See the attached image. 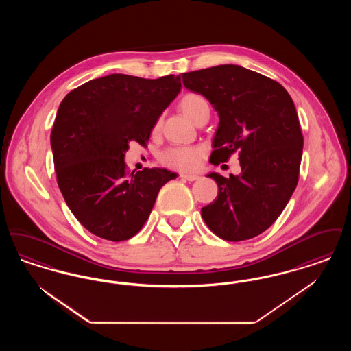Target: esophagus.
Listing matches in <instances>:
<instances>
[{
	"mask_svg": "<svg viewBox=\"0 0 351 351\" xmlns=\"http://www.w3.org/2000/svg\"><path fill=\"white\" fill-rule=\"evenodd\" d=\"M180 178L184 179V180H188V182L199 180V176H197V175H180Z\"/></svg>",
	"mask_w": 351,
	"mask_h": 351,
	"instance_id": "obj_1",
	"label": "esophagus"
}]
</instances>
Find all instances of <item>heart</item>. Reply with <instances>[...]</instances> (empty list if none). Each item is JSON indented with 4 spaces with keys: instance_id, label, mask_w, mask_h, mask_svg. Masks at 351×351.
<instances>
[{
    "instance_id": "1",
    "label": "heart",
    "mask_w": 351,
    "mask_h": 351,
    "mask_svg": "<svg viewBox=\"0 0 351 351\" xmlns=\"http://www.w3.org/2000/svg\"><path fill=\"white\" fill-rule=\"evenodd\" d=\"M182 112L195 123L206 112H209V105L206 100L197 93L185 95L179 104ZM160 126L158 121L154 130L156 132ZM204 156V150L196 146H172L168 147L159 155L162 165L166 167L178 169L182 172H191L199 167L201 159Z\"/></svg>"
}]
</instances>
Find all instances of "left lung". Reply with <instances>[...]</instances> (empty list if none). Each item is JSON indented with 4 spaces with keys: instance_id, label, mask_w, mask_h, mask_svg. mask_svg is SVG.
<instances>
[{
    "instance_id": "8db88e82",
    "label": "left lung",
    "mask_w": 351,
    "mask_h": 351,
    "mask_svg": "<svg viewBox=\"0 0 351 351\" xmlns=\"http://www.w3.org/2000/svg\"><path fill=\"white\" fill-rule=\"evenodd\" d=\"M182 79L219 117L209 162L218 166L238 152L241 166L230 178L208 175L218 195L201 216L225 241L254 238L280 216L299 182L304 138L295 104L278 82L241 66L205 68Z\"/></svg>"
}]
</instances>
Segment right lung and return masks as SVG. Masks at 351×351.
<instances>
[{"label": "right lung", "instance_id": "right-lung-1", "mask_svg": "<svg viewBox=\"0 0 351 351\" xmlns=\"http://www.w3.org/2000/svg\"><path fill=\"white\" fill-rule=\"evenodd\" d=\"M182 89L180 76L142 79L113 73L71 90L51 132L59 189L84 228L119 242L138 233L160 188L178 175L165 168L130 172V142L146 145L158 118Z\"/></svg>", "mask_w": 351, "mask_h": 351}]
</instances>
